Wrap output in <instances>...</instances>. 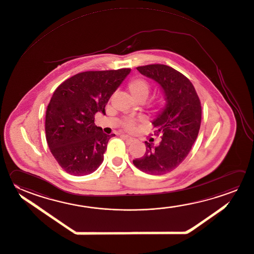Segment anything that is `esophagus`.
<instances>
[{
	"label": "esophagus",
	"instance_id": "1",
	"mask_svg": "<svg viewBox=\"0 0 254 254\" xmlns=\"http://www.w3.org/2000/svg\"><path fill=\"white\" fill-rule=\"evenodd\" d=\"M122 137L126 139L127 141H129V142H132L135 140V138L133 137H131V136H129V135H122Z\"/></svg>",
	"mask_w": 254,
	"mask_h": 254
}]
</instances>
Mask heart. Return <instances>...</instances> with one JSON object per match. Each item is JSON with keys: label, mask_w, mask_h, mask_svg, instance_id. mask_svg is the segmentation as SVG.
<instances>
[{"label": "heart", "mask_w": 254, "mask_h": 254, "mask_svg": "<svg viewBox=\"0 0 254 254\" xmlns=\"http://www.w3.org/2000/svg\"><path fill=\"white\" fill-rule=\"evenodd\" d=\"M128 89L132 95V97L137 101H144L148 96L150 86L147 80L144 78H135L130 79L128 83ZM135 122L130 119L124 121L123 126L127 130H132L135 127Z\"/></svg>", "instance_id": "obj_1"}]
</instances>
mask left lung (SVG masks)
Masks as SVG:
<instances>
[{"label": "left lung", "instance_id": "obj_1", "mask_svg": "<svg viewBox=\"0 0 254 254\" xmlns=\"http://www.w3.org/2000/svg\"><path fill=\"white\" fill-rule=\"evenodd\" d=\"M137 69L158 84L166 104L152 121L155 132L162 135L160 143L145 141L146 152L133 160L134 166L148 175H165L185 160L198 137L200 101L192 83L172 67L150 64Z\"/></svg>", "mask_w": 254, "mask_h": 254}]
</instances>
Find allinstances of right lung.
<instances>
[{
    "label": "right lung",
    "mask_w": 254,
    "mask_h": 254,
    "mask_svg": "<svg viewBox=\"0 0 254 254\" xmlns=\"http://www.w3.org/2000/svg\"><path fill=\"white\" fill-rule=\"evenodd\" d=\"M130 69L85 71L61 84L47 106V144L61 167L69 175L87 176L104 161L108 140L95 125L97 113L105 114L111 96L120 87Z\"/></svg>",
    "instance_id": "1"
}]
</instances>
